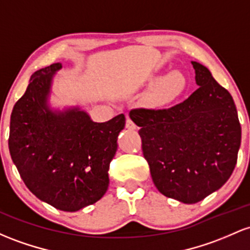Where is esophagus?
Masks as SVG:
<instances>
[{
	"label": "esophagus",
	"mask_w": 250,
	"mask_h": 250,
	"mask_svg": "<svg viewBox=\"0 0 250 250\" xmlns=\"http://www.w3.org/2000/svg\"><path fill=\"white\" fill-rule=\"evenodd\" d=\"M125 128H127V129H130V130H135L136 125L130 119H127V121H125Z\"/></svg>",
	"instance_id": "obj_1"
}]
</instances>
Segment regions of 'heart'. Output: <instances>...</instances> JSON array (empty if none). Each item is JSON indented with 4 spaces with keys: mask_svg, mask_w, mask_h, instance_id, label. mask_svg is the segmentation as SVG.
<instances>
[{
    "mask_svg": "<svg viewBox=\"0 0 250 250\" xmlns=\"http://www.w3.org/2000/svg\"><path fill=\"white\" fill-rule=\"evenodd\" d=\"M188 87V79L180 70H171L158 79L146 95L152 106H165L179 98Z\"/></svg>",
    "mask_w": 250,
    "mask_h": 250,
    "instance_id": "1",
    "label": "heart"
}]
</instances>
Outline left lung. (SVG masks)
I'll return each mask as SVG.
<instances>
[{"label": "left lung", "mask_w": 250, "mask_h": 250, "mask_svg": "<svg viewBox=\"0 0 250 250\" xmlns=\"http://www.w3.org/2000/svg\"><path fill=\"white\" fill-rule=\"evenodd\" d=\"M198 89L169 109H135L142 152L159 192L194 204L221 188L237 161L241 125L231 95L191 62Z\"/></svg>", "instance_id": "obj_1"}]
</instances>
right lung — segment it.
<instances>
[{
    "label": "right lung",
    "mask_w": 250,
    "mask_h": 250,
    "mask_svg": "<svg viewBox=\"0 0 250 250\" xmlns=\"http://www.w3.org/2000/svg\"><path fill=\"white\" fill-rule=\"evenodd\" d=\"M62 67L56 62L33 73L14 105L8 145L29 191L56 209L75 212L108 190L109 165L125 117L97 123L78 105L52 106V84Z\"/></svg>",
    "instance_id": "add662e5"
}]
</instances>
